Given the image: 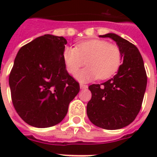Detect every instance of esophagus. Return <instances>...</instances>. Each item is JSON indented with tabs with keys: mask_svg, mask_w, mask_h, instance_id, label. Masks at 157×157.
Here are the masks:
<instances>
[{
	"mask_svg": "<svg viewBox=\"0 0 157 157\" xmlns=\"http://www.w3.org/2000/svg\"><path fill=\"white\" fill-rule=\"evenodd\" d=\"M80 88L81 90H86V89H88V86L87 85H84V84H81L80 85Z\"/></svg>",
	"mask_w": 157,
	"mask_h": 157,
	"instance_id": "esophagus-1",
	"label": "esophagus"
}]
</instances>
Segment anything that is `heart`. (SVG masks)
Here are the masks:
<instances>
[{
  "label": "heart",
  "mask_w": 157,
  "mask_h": 157,
  "mask_svg": "<svg viewBox=\"0 0 157 157\" xmlns=\"http://www.w3.org/2000/svg\"><path fill=\"white\" fill-rule=\"evenodd\" d=\"M63 61L69 73L75 74L79 68L88 65L76 74L80 81H90L97 78H110L117 73L121 64V53L117 45L103 40L92 39L78 43L75 47L64 49Z\"/></svg>",
  "instance_id": "heart-1"
}]
</instances>
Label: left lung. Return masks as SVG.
Listing matches in <instances>:
<instances>
[{
  "label": "left lung",
  "mask_w": 157,
  "mask_h": 157,
  "mask_svg": "<svg viewBox=\"0 0 157 157\" xmlns=\"http://www.w3.org/2000/svg\"><path fill=\"white\" fill-rule=\"evenodd\" d=\"M116 41L123 63L112 79L89 86L92 98L86 112L96 126L118 129L134 121L141 109L147 87V74L141 54L132 43L115 33L100 35Z\"/></svg>",
  "instance_id": "1"
}]
</instances>
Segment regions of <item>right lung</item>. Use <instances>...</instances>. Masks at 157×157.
<instances>
[{
	"label": "right lung",
	"mask_w": 157,
	"mask_h": 157,
	"mask_svg": "<svg viewBox=\"0 0 157 157\" xmlns=\"http://www.w3.org/2000/svg\"><path fill=\"white\" fill-rule=\"evenodd\" d=\"M67 43L63 36L46 34L23 45L16 55L9 77L11 98L18 116L32 126L60 123L80 91L64 63Z\"/></svg>",
	"instance_id": "add662e5"
}]
</instances>
